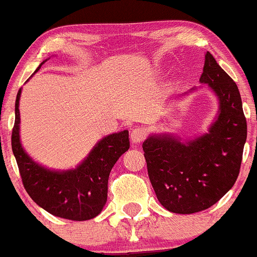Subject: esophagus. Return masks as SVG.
Segmentation results:
<instances>
[{"label": "esophagus", "instance_id": "esophagus-1", "mask_svg": "<svg viewBox=\"0 0 257 257\" xmlns=\"http://www.w3.org/2000/svg\"><path fill=\"white\" fill-rule=\"evenodd\" d=\"M146 135H147L146 128L142 127V126H136L135 128H132L131 131L132 144H139V142H142L145 139H146Z\"/></svg>", "mask_w": 257, "mask_h": 257}]
</instances>
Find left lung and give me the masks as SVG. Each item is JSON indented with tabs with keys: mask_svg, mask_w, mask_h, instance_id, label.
I'll use <instances>...</instances> for the list:
<instances>
[{
	"mask_svg": "<svg viewBox=\"0 0 257 257\" xmlns=\"http://www.w3.org/2000/svg\"><path fill=\"white\" fill-rule=\"evenodd\" d=\"M199 80L219 100L218 117L208 134L187 142L172 135H152L142 145L158 202L177 214L205 210L231 189L246 142L239 89L209 52Z\"/></svg>",
	"mask_w": 257,
	"mask_h": 257,
	"instance_id": "8db88e82",
	"label": "left lung"
}]
</instances>
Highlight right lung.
Listing matches in <instances>:
<instances>
[{"label": "right lung", "instance_id": "right-lung-1", "mask_svg": "<svg viewBox=\"0 0 257 257\" xmlns=\"http://www.w3.org/2000/svg\"><path fill=\"white\" fill-rule=\"evenodd\" d=\"M20 97L21 89L16 97L12 151L22 183L30 197L44 210L63 219L83 221L99 215L106 204L111 169L130 148L127 130L100 140L76 168L53 171L34 162L21 145Z\"/></svg>", "mask_w": 257, "mask_h": 257}]
</instances>
